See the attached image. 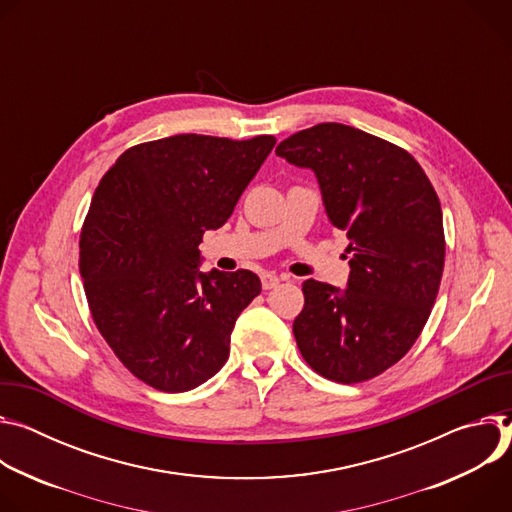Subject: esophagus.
Listing matches in <instances>:
<instances>
[{
	"label": "esophagus",
	"instance_id": "1",
	"mask_svg": "<svg viewBox=\"0 0 512 512\" xmlns=\"http://www.w3.org/2000/svg\"><path fill=\"white\" fill-rule=\"evenodd\" d=\"M280 285V278L276 274H264L262 276V289L264 291H270V289H276Z\"/></svg>",
	"mask_w": 512,
	"mask_h": 512
}]
</instances>
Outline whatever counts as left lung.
I'll use <instances>...</instances> for the list:
<instances>
[{
    "instance_id": "obj_1",
    "label": "left lung",
    "mask_w": 512,
    "mask_h": 512,
    "mask_svg": "<svg viewBox=\"0 0 512 512\" xmlns=\"http://www.w3.org/2000/svg\"><path fill=\"white\" fill-rule=\"evenodd\" d=\"M276 154L317 175L352 254L346 291L303 282L299 352L327 380L366 382L413 348L431 315L445 262L439 197L405 148L352 126L317 124L282 140Z\"/></svg>"
}]
</instances>
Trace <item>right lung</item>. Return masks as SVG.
Returning <instances> with one entry per match:
<instances>
[{"mask_svg":"<svg viewBox=\"0 0 512 512\" xmlns=\"http://www.w3.org/2000/svg\"><path fill=\"white\" fill-rule=\"evenodd\" d=\"M274 144L177 134L128 148L99 181L79 240L83 289L107 346L144 384L185 392L227 362L262 285L250 270L199 272L197 246Z\"/></svg>","mask_w":512,"mask_h":512,"instance_id":"1","label":"right lung"}]
</instances>
